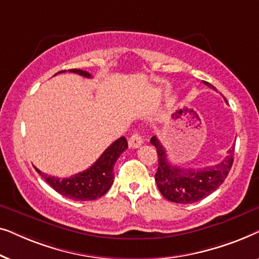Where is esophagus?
<instances>
[{
  "label": "esophagus",
  "mask_w": 259,
  "mask_h": 259,
  "mask_svg": "<svg viewBox=\"0 0 259 259\" xmlns=\"http://www.w3.org/2000/svg\"><path fill=\"white\" fill-rule=\"evenodd\" d=\"M143 143H144V140H143V138H141L139 133L132 134V137H131L130 140H128V145H130L131 148L140 147L141 145H143Z\"/></svg>",
  "instance_id": "1"
}]
</instances>
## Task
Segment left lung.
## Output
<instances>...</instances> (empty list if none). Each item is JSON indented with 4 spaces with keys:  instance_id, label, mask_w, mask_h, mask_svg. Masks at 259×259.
I'll use <instances>...</instances> for the list:
<instances>
[{
    "instance_id": "obj_1",
    "label": "left lung",
    "mask_w": 259,
    "mask_h": 259,
    "mask_svg": "<svg viewBox=\"0 0 259 259\" xmlns=\"http://www.w3.org/2000/svg\"><path fill=\"white\" fill-rule=\"evenodd\" d=\"M205 84L215 90L211 83ZM151 144L157 148L158 153V169L155 173L158 189L166 199L177 204L196 203L207 197L224 183L233 164L235 147L230 148L224 160L217 165L185 168L169 164L165 147L157 136L151 138Z\"/></svg>"
}]
</instances>
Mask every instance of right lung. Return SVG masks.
Instances as JSON below:
<instances>
[{
    "mask_svg": "<svg viewBox=\"0 0 259 259\" xmlns=\"http://www.w3.org/2000/svg\"><path fill=\"white\" fill-rule=\"evenodd\" d=\"M63 72L66 70H61L59 73ZM69 72L76 73L84 77H92L91 74L86 70L69 69ZM127 147H128V144H127L126 138H119L118 140L111 144V146L106 148L101 157L90 168L76 173L69 178H58V177L46 175L36 167L35 169L61 196L73 200H94L104 196L111 189L113 180H114L113 168L120 154L125 152Z\"/></svg>",
    "mask_w": 259,
    "mask_h": 259,
    "instance_id": "1",
    "label": "right lung"
}]
</instances>
